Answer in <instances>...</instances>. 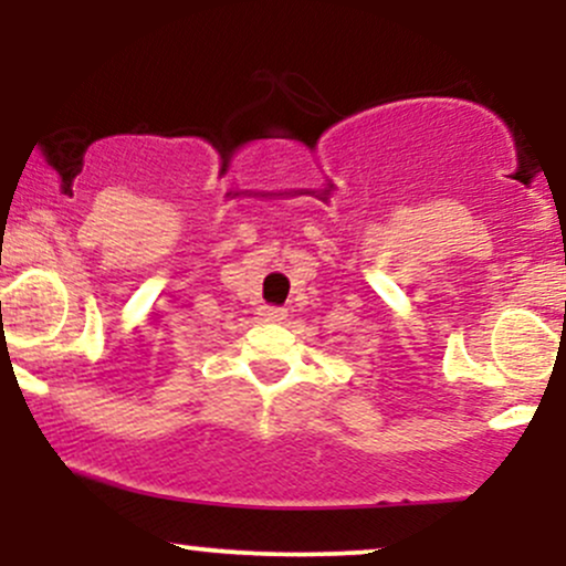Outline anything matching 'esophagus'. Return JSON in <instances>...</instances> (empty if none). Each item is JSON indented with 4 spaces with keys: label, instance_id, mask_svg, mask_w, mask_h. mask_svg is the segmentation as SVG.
Segmentation results:
<instances>
[{
    "label": "esophagus",
    "instance_id": "34e87169",
    "mask_svg": "<svg viewBox=\"0 0 566 566\" xmlns=\"http://www.w3.org/2000/svg\"><path fill=\"white\" fill-rule=\"evenodd\" d=\"M261 316L265 322H282L284 319V308H276V305H263Z\"/></svg>",
    "mask_w": 566,
    "mask_h": 566
}]
</instances>
